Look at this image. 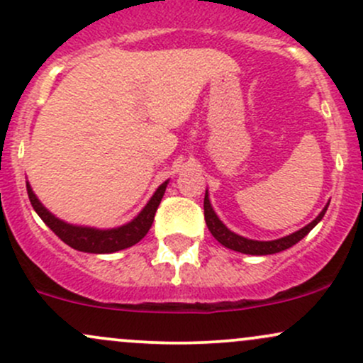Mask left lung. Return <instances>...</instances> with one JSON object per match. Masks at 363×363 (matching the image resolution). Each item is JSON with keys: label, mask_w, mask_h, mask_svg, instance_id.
Masks as SVG:
<instances>
[{"label": "left lung", "mask_w": 363, "mask_h": 363, "mask_svg": "<svg viewBox=\"0 0 363 363\" xmlns=\"http://www.w3.org/2000/svg\"><path fill=\"white\" fill-rule=\"evenodd\" d=\"M203 206H205V220L208 225V230L211 232V235H213L220 244L237 252L251 254V256H266V254H277V252L285 251V249H289L291 245L297 244L298 240H302L303 237L309 234L312 228L323 220L329 203L323 208V211H320V213L315 216L309 225H306V227L301 228V230L294 232V234L281 237V239H277V240H252V239H247V237L235 234V232H232L230 228L225 227V223L218 218V216H216L213 206H211L210 198H208V189L205 193V205Z\"/></svg>", "instance_id": "1"}]
</instances>
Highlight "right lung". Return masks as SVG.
Wrapping results in <instances>:
<instances>
[{"label":"right lung","instance_id":"right-lung-1","mask_svg":"<svg viewBox=\"0 0 363 363\" xmlns=\"http://www.w3.org/2000/svg\"><path fill=\"white\" fill-rule=\"evenodd\" d=\"M167 184L169 181H165L164 184L158 186V189L153 193L152 198H150V201L145 205L143 210L131 220V222L116 228H95L68 223L65 222V220H60L57 216H54L51 211L39 201V198H37L34 191H32L28 182L27 193L35 213L43 218V222L51 228L54 234L60 237L62 242L82 252L109 254L131 247V245L140 242V240L148 234L150 227H152L153 223V218H155L157 208L160 205L162 198H164Z\"/></svg>","mask_w":363,"mask_h":363}]
</instances>
